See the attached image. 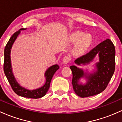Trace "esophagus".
Segmentation results:
<instances>
[{"instance_id": "34e87169", "label": "esophagus", "mask_w": 122, "mask_h": 122, "mask_svg": "<svg viewBox=\"0 0 122 122\" xmlns=\"http://www.w3.org/2000/svg\"><path fill=\"white\" fill-rule=\"evenodd\" d=\"M71 61L70 57L68 56H65V57L63 59V63L65 64H67L68 63H69Z\"/></svg>"}]
</instances>
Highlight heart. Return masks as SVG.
Wrapping results in <instances>:
<instances>
[{"label":"heart","mask_w":122,"mask_h":122,"mask_svg":"<svg viewBox=\"0 0 122 122\" xmlns=\"http://www.w3.org/2000/svg\"><path fill=\"white\" fill-rule=\"evenodd\" d=\"M83 35L82 32L76 31L73 33L70 36V41L72 43L78 41L74 48V51L76 53H81L86 50L91 44L92 38L89 35Z\"/></svg>","instance_id":"b5f03b06"}]
</instances>
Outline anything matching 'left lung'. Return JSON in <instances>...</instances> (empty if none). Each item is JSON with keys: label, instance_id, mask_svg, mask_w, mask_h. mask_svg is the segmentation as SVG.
I'll list each match as a JSON object with an SVG mask.
<instances>
[{"label": "left lung", "instance_id": "8db88e82", "mask_svg": "<svg viewBox=\"0 0 122 122\" xmlns=\"http://www.w3.org/2000/svg\"><path fill=\"white\" fill-rule=\"evenodd\" d=\"M99 56V62L96 63L97 70L93 74H87V83L79 84L80 78L86 76L82 70L75 66L70 68L72 72V84L75 93L81 97H87L100 93L106 89L115 69V48L109 39L103 41L88 53L75 61L77 65H86L93 61L97 54Z\"/></svg>", "mask_w": 122, "mask_h": 122}]
</instances>
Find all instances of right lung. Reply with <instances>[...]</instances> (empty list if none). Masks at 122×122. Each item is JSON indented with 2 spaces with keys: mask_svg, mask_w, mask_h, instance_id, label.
I'll return each instance as SVG.
<instances>
[{
  "mask_svg": "<svg viewBox=\"0 0 122 122\" xmlns=\"http://www.w3.org/2000/svg\"><path fill=\"white\" fill-rule=\"evenodd\" d=\"M26 29L22 28L20 30ZM20 30L17 31L14 35L10 37V39L7 43L5 48V60H4L3 69L5 75H6L8 81L10 84L11 88L18 95L20 96L24 97H28L31 98H39L46 95V92L48 91L50 88L51 81L52 78V76L55 73L57 70L59 68V66L57 65H55L52 66L50 67L46 71L45 76H46V82L43 86L37 89L36 90L29 91L27 90L24 87H21L20 85L17 83L14 76L13 72L11 70V60H10V51L12 46L14 42L15 41V39H17L18 35L20 33Z\"/></svg>",
  "mask_w": 122,
  "mask_h": 122,
  "instance_id": "add662e5",
  "label": "right lung"
}]
</instances>
